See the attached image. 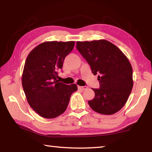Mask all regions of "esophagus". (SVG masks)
<instances>
[{
	"instance_id": "esophagus-1",
	"label": "esophagus",
	"mask_w": 152,
	"mask_h": 152,
	"mask_svg": "<svg viewBox=\"0 0 152 152\" xmlns=\"http://www.w3.org/2000/svg\"><path fill=\"white\" fill-rule=\"evenodd\" d=\"M78 89H81V90H86V89H88V87H86V86H78Z\"/></svg>"
}]
</instances>
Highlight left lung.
I'll list each match as a JSON object with an SVG mask.
<instances>
[{"mask_svg":"<svg viewBox=\"0 0 152 152\" xmlns=\"http://www.w3.org/2000/svg\"><path fill=\"white\" fill-rule=\"evenodd\" d=\"M76 48L91 66L94 75L99 74V89H93L95 97L88 101L93 110L111 115L123 108L133 86V69L125 54L106 40L77 42Z\"/></svg>","mask_w":152,"mask_h":152,"instance_id":"8db88e82","label":"left lung"}]
</instances>
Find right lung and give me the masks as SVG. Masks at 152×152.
I'll return each mask as SVG.
<instances>
[{"mask_svg":"<svg viewBox=\"0 0 152 152\" xmlns=\"http://www.w3.org/2000/svg\"><path fill=\"white\" fill-rule=\"evenodd\" d=\"M74 41L45 42L28 55L22 74V86L28 103L41 117L51 119L66 110L76 84L66 85L57 80Z\"/></svg>","mask_w":152,"mask_h":152,"instance_id":"obj_1","label":"right lung"}]
</instances>
